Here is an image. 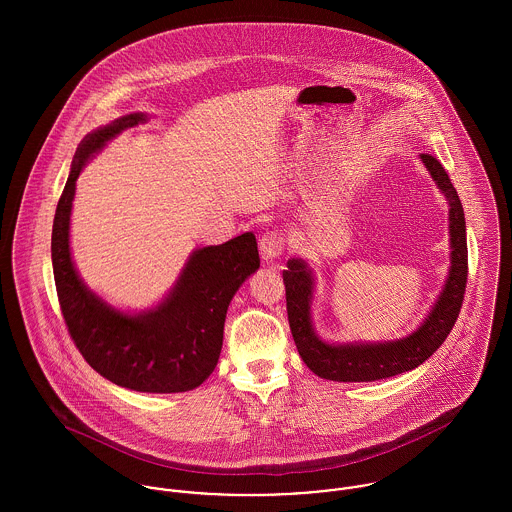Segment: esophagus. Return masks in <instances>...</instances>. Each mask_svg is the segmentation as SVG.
I'll list each match as a JSON object with an SVG mask.
<instances>
[{"mask_svg":"<svg viewBox=\"0 0 512 512\" xmlns=\"http://www.w3.org/2000/svg\"><path fill=\"white\" fill-rule=\"evenodd\" d=\"M286 246V240L280 232H264L260 238V256L266 262H274L282 256Z\"/></svg>","mask_w":512,"mask_h":512,"instance_id":"obj_1","label":"esophagus"}]
</instances>
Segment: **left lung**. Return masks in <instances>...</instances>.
Returning <instances> with one entry per match:
<instances>
[{
  "label": "left lung",
  "mask_w": 512,
  "mask_h": 512,
  "mask_svg": "<svg viewBox=\"0 0 512 512\" xmlns=\"http://www.w3.org/2000/svg\"><path fill=\"white\" fill-rule=\"evenodd\" d=\"M420 161L430 171L449 205V248L451 266L445 284L426 319L408 337L378 343H327L311 321L313 270L301 258L288 260L284 270L288 319L299 357L317 376L335 382H372L408 372L426 363L447 339L459 315L467 284V234L463 207L449 175L438 159L422 153Z\"/></svg>",
  "instance_id": "obj_1"
}]
</instances>
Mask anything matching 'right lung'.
<instances>
[{"label":"right lung","instance_id":"1","mask_svg":"<svg viewBox=\"0 0 512 512\" xmlns=\"http://www.w3.org/2000/svg\"><path fill=\"white\" fill-rule=\"evenodd\" d=\"M146 120L144 112L126 114L82 138L53 220L51 258L61 311L86 363L122 388L171 394L201 386L215 370L226 309L244 280L260 268V256L252 232L197 248L171 292L138 313L110 305L84 284L71 254L76 179L110 140Z\"/></svg>","mask_w":512,"mask_h":512}]
</instances>
